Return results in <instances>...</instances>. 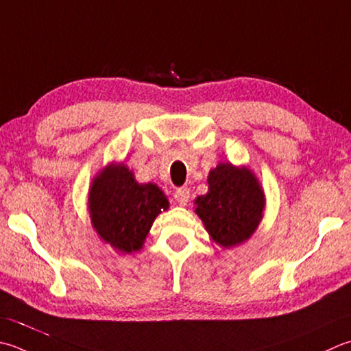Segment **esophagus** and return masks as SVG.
I'll use <instances>...</instances> for the list:
<instances>
[{
    "label": "esophagus",
    "mask_w": 351,
    "mask_h": 351,
    "mask_svg": "<svg viewBox=\"0 0 351 351\" xmlns=\"http://www.w3.org/2000/svg\"><path fill=\"white\" fill-rule=\"evenodd\" d=\"M175 199L180 205H187L190 201V190L187 187H181L175 191Z\"/></svg>",
    "instance_id": "1"
}]
</instances>
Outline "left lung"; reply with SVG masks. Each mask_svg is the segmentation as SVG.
<instances>
[{
    "label": "left lung",
    "mask_w": 351,
    "mask_h": 351,
    "mask_svg": "<svg viewBox=\"0 0 351 351\" xmlns=\"http://www.w3.org/2000/svg\"><path fill=\"white\" fill-rule=\"evenodd\" d=\"M208 191L195 199V213L211 242L222 250L245 243L263 219L266 197L248 166L219 162L208 173Z\"/></svg>",
    "instance_id": "1"
}]
</instances>
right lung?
Instances as JSON below:
<instances>
[{
	"label": "right lung",
	"mask_w": 351,
	"mask_h": 351,
	"mask_svg": "<svg viewBox=\"0 0 351 351\" xmlns=\"http://www.w3.org/2000/svg\"><path fill=\"white\" fill-rule=\"evenodd\" d=\"M169 199L154 182L140 184L125 162H109L93 178L88 213L94 231L119 254L140 251Z\"/></svg>",
	"instance_id": "1"
}]
</instances>
